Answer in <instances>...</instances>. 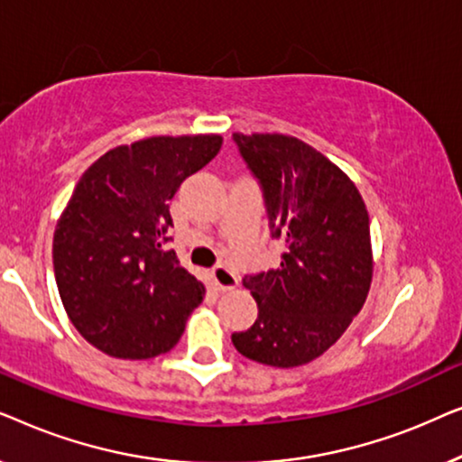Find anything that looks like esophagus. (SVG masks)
Masks as SVG:
<instances>
[{
	"label": "esophagus",
	"mask_w": 462,
	"mask_h": 462,
	"mask_svg": "<svg viewBox=\"0 0 462 462\" xmlns=\"http://www.w3.org/2000/svg\"><path fill=\"white\" fill-rule=\"evenodd\" d=\"M212 283L217 286L218 290H233L237 286V275L233 273V271L229 267H223V264H218V267L212 269Z\"/></svg>",
	"instance_id": "obj_1"
}]
</instances>
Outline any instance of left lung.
<instances>
[{
  "label": "left lung",
  "instance_id": "8db88e82",
  "mask_svg": "<svg viewBox=\"0 0 462 462\" xmlns=\"http://www.w3.org/2000/svg\"><path fill=\"white\" fill-rule=\"evenodd\" d=\"M233 141L286 252L277 269L244 277L258 318L231 340L244 357L294 368L330 349L362 311L372 283L368 210L349 176L311 144L242 132Z\"/></svg>",
  "mask_w": 462,
  "mask_h": 462
}]
</instances>
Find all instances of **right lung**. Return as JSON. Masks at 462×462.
I'll return each mask as SVG.
<instances>
[{
  "instance_id": "add662e5",
  "label": "right lung",
  "mask_w": 462,
  "mask_h": 462,
  "mask_svg": "<svg viewBox=\"0 0 462 462\" xmlns=\"http://www.w3.org/2000/svg\"><path fill=\"white\" fill-rule=\"evenodd\" d=\"M218 134L151 136L106 151L81 174L54 231L56 286L88 343L149 359L179 343L204 283L168 250V201L220 151Z\"/></svg>"
}]
</instances>
